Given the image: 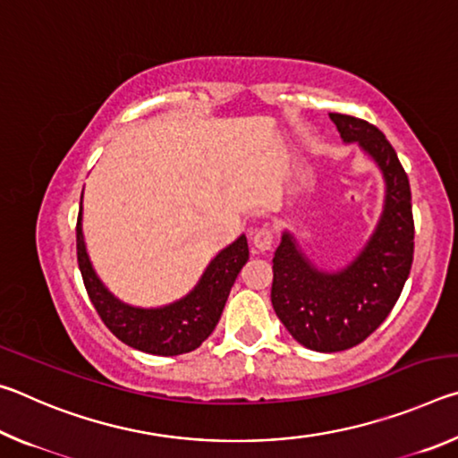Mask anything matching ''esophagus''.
I'll use <instances>...</instances> for the list:
<instances>
[{
	"label": "esophagus",
	"instance_id": "34e87169",
	"mask_svg": "<svg viewBox=\"0 0 458 458\" xmlns=\"http://www.w3.org/2000/svg\"><path fill=\"white\" fill-rule=\"evenodd\" d=\"M273 236H275V230L270 224H262V226L254 228L250 232V240L252 244L259 248V250H268L270 246H273Z\"/></svg>",
	"mask_w": 458,
	"mask_h": 458
}]
</instances>
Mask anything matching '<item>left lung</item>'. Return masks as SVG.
I'll list each match as a JSON object with an SVG mask.
<instances>
[{
	"instance_id": "obj_1",
	"label": "left lung",
	"mask_w": 458,
	"mask_h": 458,
	"mask_svg": "<svg viewBox=\"0 0 458 458\" xmlns=\"http://www.w3.org/2000/svg\"><path fill=\"white\" fill-rule=\"evenodd\" d=\"M344 141H358L382 167L384 216L363 252L341 273H319L301 257L291 234L273 259L275 313L307 350L344 352L368 339L396 305L414 259L412 193L408 175L386 135L352 114L329 113Z\"/></svg>"
}]
</instances>
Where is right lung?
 Here are the masks:
<instances>
[{"instance_id": "obj_1", "label": "right lung", "mask_w": 458, "mask_h": 458, "mask_svg": "<svg viewBox=\"0 0 458 458\" xmlns=\"http://www.w3.org/2000/svg\"><path fill=\"white\" fill-rule=\"evenodd\" d=\"M81 218L82 208L76 222V259L90 303L108 331L133 350L151 355H182L198 350L218 325L232 284L248 260L246 236L224 248L185 299L164 309H135L114 299L98 281L84 248Z\"/></svg>"}]
</instances>
